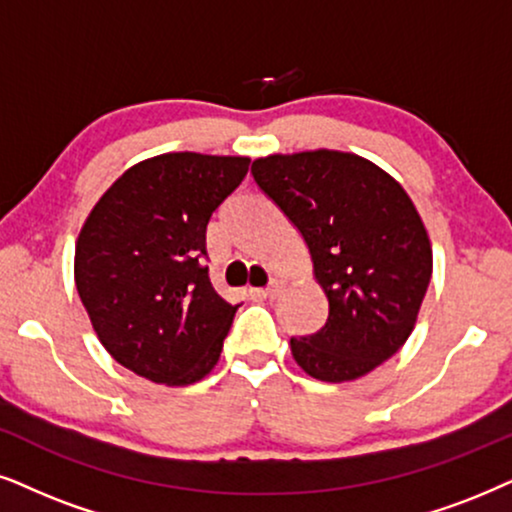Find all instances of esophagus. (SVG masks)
Wrapping results in <instances>:
<instances>
[{"label": "esophagus", "mask_w": 512, "mask_h": 512, "mask_svg": "<svg viewBox=\"0 0 512 512\" xmlns=\"http://www.w3.org/2000/svg\"><path fill=\"white\" fill-rule=\"evenodd\" d=\"M283 286H286V281H283V278H271V283L262 290V295L269 297V300H274V297L283 290Z\"/></svg>", "instance_id": "1"}]
</instances>
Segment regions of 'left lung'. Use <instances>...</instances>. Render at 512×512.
Segmentation results:
<instances>
[{"instance_id":"8db88e82","label":"left lung","mask_w":512,"mask_h":512,"mask_svg":"<svg viewBox=\"0 0 512 512\" xmlns=\"http://www.w3.org/2000/svg\"><path fill=\"white\" fill-rule=\"evenodd\" d=\"M252 177L302 234L328 297L326 326L290 338L297 366L323 383L371 373L409 340L432 276L409 193L371 160L328 148L257 158Z\"/></svg>"}]
</instances>
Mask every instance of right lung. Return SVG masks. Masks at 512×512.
<instances>
[{"label": "right lung", "mask_w": 512, "mask_h": 512, "mask_svg": "<svg viewBox=\"0 0 512 512\" xmlns=\"http://www.w3.org/2000/svg\"><path fill=\"white\" fill-rule=\"evenodd\" d=\"M250 158L163 153L113 181L75 245V286L106 352L160 385L205 378L238 304L205 267V231Z\"/></svg>", "instance_id": "1"}]
</instances>
